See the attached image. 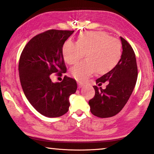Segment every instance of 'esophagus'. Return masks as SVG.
I'll list each match as a JSON object with an SVG mask.
<instances>
[{
	"label": "esophagus",
	"mask_w": 154,
	"mask_h": 154,
	"mask_svg": "<svg viewBox=\"0 0 154 154\" xmlns=\"http://www.w3.org/2000/svg\"><path fill=\"white\" fill-rule=\"evenodd\" d=\"M78 86H79V88H81L83 86V84H82L81 82H79V83H78Z\"/></svg>",
	"instance_id": "34e87169"
}]
</instances>
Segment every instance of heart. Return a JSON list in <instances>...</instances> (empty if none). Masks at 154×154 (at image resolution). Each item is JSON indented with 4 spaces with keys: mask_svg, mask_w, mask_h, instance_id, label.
<instances>
[{
    "mask_svg": "<svg viewBox=\"0 0 154 154\" xmlns=\"http://www.w3.org/2000/svg\"><path fill=\"white\" fill-rule=\"evenodd\" d=\"M62 53L65 61L70 65L77 63L86 53V60L70 69L72 77L84 82L96 72L104 75L113 70L121 60L122 45L104 32H83L78 37L77 43L66 41Z\"/></svg>",
    "mask_w": 154,
    "mask_h": 154,
    "instance_id": "b5f03b06",
    "label": "heart"
}]
</instances>
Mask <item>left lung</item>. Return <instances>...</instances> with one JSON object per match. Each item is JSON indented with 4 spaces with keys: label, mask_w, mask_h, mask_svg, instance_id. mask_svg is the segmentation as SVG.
Wrapping results in <instances>:
<instances>
[{
    "label": "left lung",
    "mask_w": 154,
    "mask_h": 154,
    "mask_svg": "<svg viewBox=\"0 0 154 154\" xmlns=\"http://www.w3.org/2000/svg\"><path fill=\"white\" fill-rule=\"evenodd\" d=\"M123 52L119 63L113 70L96 79L98 85L108 82L106 88L94 86L95 96L88 101L91 112L100 118L117 114L127 103L137 79L135 54L131 45L120 37Z\"/></svg>",
    "instance_id": "1"
}]
</instances>
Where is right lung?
<instances>
[{
  "instance_id": "right-lung-1",
  "label": "right lung",
  "mask_w": 154,
  "mask_h": 154,
  "mask_svg": "<svg viewBox=\"0 0 154 154\" xmlns=\"http://www.w3.org/2000/svg\"><path fill=\"white\" fill-rule=\"evenodd\" d=\"M74 31L50 29L37 35L26 45L19 58L23 93L35 109L47 117H58L68 112L69 97L77 91L72 78L65 76L56 83L51 79V75L61 77L66 72L62 48Z\"/></svg>"
}]
</instances>
